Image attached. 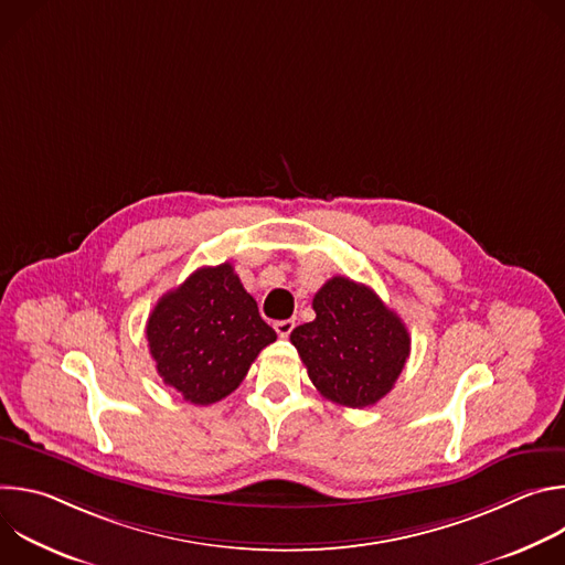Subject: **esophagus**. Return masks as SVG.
<instances>
[{
    "mask_svg": "<svg viewBox=\"0 0 565 565\" xmlns=\"http://www.w3.org/2000/svg\"><path fill=\"white\" fill-rule=\"evenodd\" d=\"M295 329V321L292 319H281V321H275V331L279 338H288Z\"/></svg>",
    "mask_w": 565,
    "mask_h": 565,
    "instance_id": "esophagus-1",
    "label": "esophagus"
}]
</instances>
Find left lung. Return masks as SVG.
<instances>
[{
  "label": "left lung",
  "instance_id": "left-lung-1",
  "mask_svg": "<svg viewBox=\"0 0 565 565\" xmlns=\"http://www.w3.org/2000/svg\"><path fill=\"white\" fill-rule=\"evenodd\" d=\"M315 319L290 333L317 391L342 407L382 399L412 351L402 319L364 284L333 277L312 297Z\"/></svg>",
  "mask_w": 565,
  "mask_h": 565
}]
</instances>
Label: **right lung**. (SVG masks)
Returning a JSON list of instances; mask_svg holds the SVG:
<instances>
[{"label":"right lung","mask_w":565,"mask_h":565,"mask_svg":"<svg viewBox=\"0 0 565 565\" xmlns=\"http://www.w3.org/2000/svg\"><path fill=\"white\" fill-rule=\"evenodd\" d=\"M145 333L158 375L203 407L230 395L277 340L230 264L199 268L160 297Z\"/></svg>","instance_id":"right-lung-1"}]
</instances>
